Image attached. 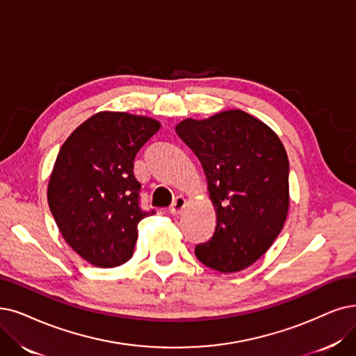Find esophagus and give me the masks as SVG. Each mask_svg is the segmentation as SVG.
I'll return each instance as SVG.
<instances>
[{"label": "esophagus", "mask_w": 356, "mask_h": 356, "mask_svg": "<svg viewBox=\"0 0 356 356\" xmlns=\"http://www.w3.org/2000/svg\"><path fill=\"white\" fill-rule=\"evenodd\" d=\"M186 204H187V198L184 197V195H178L175 200H174L172 206L169 207L170 215H179V213L182 211V209L186 207Z\"/></svg>", "instance_id": "1"}]
</instances>
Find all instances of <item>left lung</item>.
Listing matches in <instances>:
<instances>
[{
  "label": "left lung",
  "instance_id": "left-lung-1",
  "mask_svg": "<svg viewBox=\"0 0 356 356\" xmlns=\"http://www.w3.org/2000/svg\"><path fill=\"white\" fill-rule=\"evenodd\" d=\"M175 131L200 161L216 211L215 234L195 247L197 259L220 273L250 267L288 218L289 161L280 138L241 109L182 120Z\"/></svg>",
  "mask_w": 356,
  "mask_h": 356
}]
</instances>
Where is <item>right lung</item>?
Here are the masks:
<instances>
[{
    "label": "right lung",
    "mask_w": 356,
    "mask_h": 356,
    "mask_svg": "<svg viewBox=\"0 0 356 356\" xmlns=\"http://www.w3.org/2000/svg\"><path fill=\"white\" fill-rule=\"evenodd\" d=\"M161 122L129 112H97L68 136L48 182L56 226L81 259L96 267L129 261L137 225L152 211L138 206L134 159Z\"/></svg>",
    "instance_id": "1"
}]
</instances>
